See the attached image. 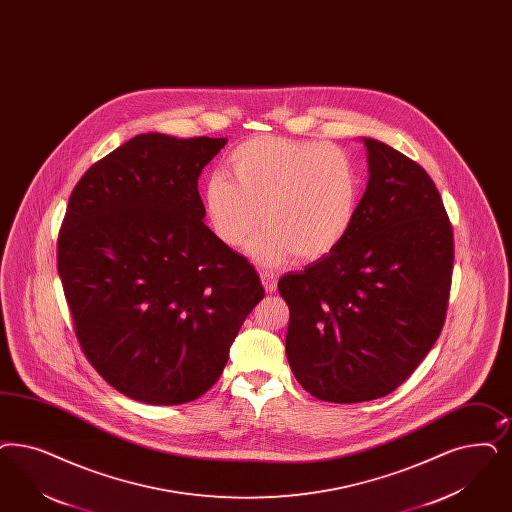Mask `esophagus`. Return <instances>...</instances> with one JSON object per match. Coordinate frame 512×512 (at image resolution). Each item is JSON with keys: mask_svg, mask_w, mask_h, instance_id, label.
<instances>
[{"mask_svg": "<svg viewBox=\"0 0 512 512\" xmlns=\"http://www.w3.org/2000/svg\"><path fill=\"white\" fill-rule=\"evenodd\" d=\"M261 282L265 285L266 293H274V291H276V287H278V280H276V276H274L272 272H266V270L261 272Z\"/></svg>", "mask_w": 512, "mask_h": 512, "instance_id": "obj_1", "label": "esophagus"}]
</instances>
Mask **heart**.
Wrapping results in <instances>:
<instances>
[{
	"label": "heart",
	"mask_w": 512,
	"mask_h": 512,
	"mask_svg": "<svg viewBox=\"0 0 512 512\" xmlns=\"http://www.w3.org/2000/svg\"><path fill=\"white\" fill-rule=\"evenodd\" d=\"M229 177L215 174L204 189L213 234L227 247H242L266 266L291 257L312 265L335 253L357 217L361 185L352 159L319 141L257 136L227 159Z\"/></svg>",
	"instance_id": "1"
}]
</instances>
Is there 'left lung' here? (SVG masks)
<instances>
[{"instance_id":"1","label":"left lung","mask_w":512,"mask_h":512,"mask_svg":"<svg viewBox=\"0 0 512 512\" xmlns=\"http://www.w3.org/2000/svg\"><path fill=\"white\" fill-rule=\"evenodd\" d=\"M369 183L352 230L323 261L278 282L285 352L310 395L363 403L399 388L441 335L454 232L418 162L363 138Z\"/></svg>"}]
</instances>
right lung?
<instances>
[{
    "label": "right lung",
    "mask_w": 512,
    "mask_h": 512,
    "mask_svg": "<svg viewBox=\"0 0 512 512\" xmlns=\"http://www.w3.org/2000/svg\"><path fill=\"white\" fill-rule=\"evenodd\" d=\"M227 138L140 134L71 191L58 274L79 346L109 386L181 405L219 380L265 289L204 225L198 177Z\"/></svg>",
    "instance_id": "1"
}]
</instances>
